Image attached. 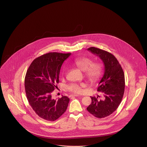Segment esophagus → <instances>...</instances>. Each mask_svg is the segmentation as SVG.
Here are the masks:
<instances>
[{"label": "esophagus", "instance_id": "obj_1", "mask_svg": "<svg viewBox=\"0 0 147 147\" xmlns=\"http://www.w3.org/2000/svg\"><path fill=\"white\" fill-rule=\"evenodd\" d=\"M77 96H78V94H71V95L69 96V97H77Z\"/></svg>", "mask_w": 147, "mask_h": 147}]
</instances>
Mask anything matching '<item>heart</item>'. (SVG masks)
<instances>
[{
    "mask_svg": "<svg viewBox=\"0 0 147 147\" xmlns=\"http://www.w3.org/2000/svg\"><path fill=\"white\" fill-rule=\"evenodd\" d=\"M73 64L76 65L81 71H84V76L91 82H95L100 80L103 74V66L100 62H94L93 59L86 57H81L76 59L73 62ZM67 68L63 67L62 74L65 75ZM86 87L85 82L71 83L67 86V90L71 92L80 94L82 92V88Z\"/></svg>",
    "mask_w": 147,
    "mask_h": 147,
    "instance_id": "b5f03b06",
    "label": "heart"
}]
</instances>
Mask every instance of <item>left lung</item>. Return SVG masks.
<instances>
[{"mask_svg": "<svg viewBox=\"0 0 147 147\" xmlns=\"http://www.w3.org/2000/svg\"><path fill=\"white\" fill-rule=\"evenodd\" d=\"M88 50L102 60L105 73L97 88L103 97L98 99V97L91 96L92 102L87 110L95 117L103 118L115 112L122 100L125 86L124 73L117 59L111 53L97 47H90Z\"/></svg>", "mask_w": 147, "mask_h": 147, "instance_id": "left-lung-1", "label": "left lung"}]
</instances>
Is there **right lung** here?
<instances>
[{"label":"right lung","mask_w":147,"mask_h":147,"mask_svg":"<svg viewBox=\"0 0 147 147\" xmlns=\"http://www.w3.org/2000/svg\"><path fill=\"white\" fill-rule=\"evenodd\" d=\"M70 53H49L33 60L27 71L24 87L27 98L35 113L47 121H55L66 111L69 98H51L57 88L61 67Z\"/></svg>","instance_id":"right-lung-1"}]
</instances>
